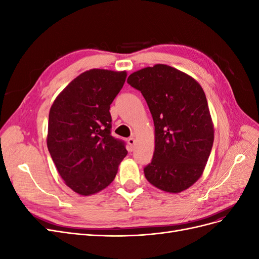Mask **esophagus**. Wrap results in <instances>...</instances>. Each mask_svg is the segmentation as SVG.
I'll return each instance as SVG.
<instances>
[{
	"instance_id": "1",
	"label": "esophagus",
	"mask_w": 259,
	"mask_h": 259,
	"mask_svg": "<svg viewBox=\"0 0 259 259\" xmlns=\"http://www.w3.org/2000/svg\"><path fill=\"white\" fill-rule=\"evenodd\" d=\"M127 144H128V146H130V150H131V151L134 150V147H135V139L133 138V137L128 138V139H127Z\"/></svg>"
}]
</instances>
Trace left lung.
<instances>
[{
    "label": "left lung",
    "instance_id": "left-lung-1",
    "mask_svg": "<svg viewBox=\"0 0 259 259\" xmlns=\"http://www.w3.org/2000/svg\"><path fill=\"white\" fill-rule=\"evenodd\" d=\"M142 92L154 122V152L144 168L158 189L179 193L202 176L214 142V124L205 93L192 76L156 64L127 79Z\"/></svg>",
    "mask_w": 259,
    "mask_h": 259
}]
</instances>
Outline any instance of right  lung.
<instances>
[{"instance_id":"add662e5","label":"right lung","mask_w":259,"mask_h":259,"mask_svg":"<svg viewBox=\"0 0 259 259\" xmlns=\"http://www.w3.org/2000/svg\"><path fill=\"white\" fill-rule=\"evenodd\" d=\"M126 71L91 69L54 100L49 115V151L65 184L82 197L110 185L127 150L110 135V105Z\"/></svg>"}]
</instances>
